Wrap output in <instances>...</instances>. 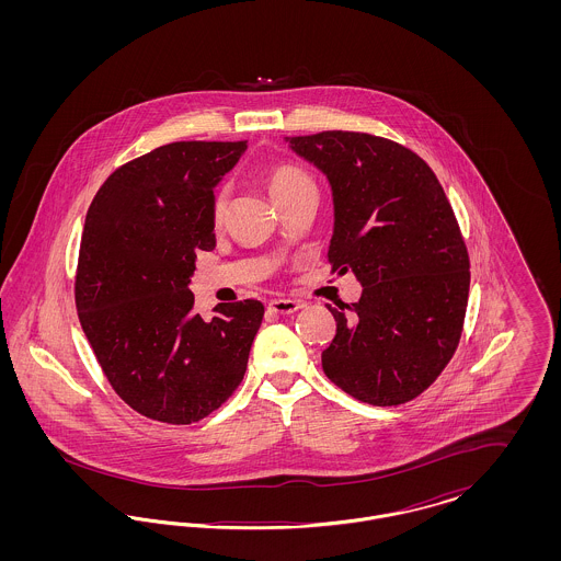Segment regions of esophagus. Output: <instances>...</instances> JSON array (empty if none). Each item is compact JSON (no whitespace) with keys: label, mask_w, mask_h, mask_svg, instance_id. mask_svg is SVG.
Wrapping results in <instances>:
<instances>
[{"label":"esophagus","mask_w":561,"mask_h":561,"mask_svg":"<svg viewBox=\"0 0 561 561\" xmlns=\"http://www.w3.org/2000/svg\"><path fill=\"white\" fill-rule=\"evenodd\" d=\"M300 307H302V302H300V300H293V298H275V300L268 302V311L279 313V316L294 313V311H298Z\"/></svg>","instance_id":"1"}]
</instances>
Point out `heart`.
I'll return each instance as SVG.
<instances>
[{"mask_svg":"<svg viewBox=\"0 0 561 561\" xmlns=\"http://www.w3.org/2000/svg\"><path fill=\"white\" fill-rule=\"evenodd\" d=\"M316 187L313 179L298 165L293 163H282L275 165L267 176V188L273 197V202H282L286 197H290L300 188ZM227 213V188L218 187L214 191L213 202H210V218L214 225H220Z\"/></svg>","mask_w":561,"mask_h":561,"instance_id":"obj_1","label":"heart"}]
</instances>
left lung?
Segmentation results:
<instances>
[{
  "label": "left lung",
  "mask_w": 561,
  "mask_h": 561,
  "mask_svg": "<svg viewBox=\"0 0 561 561\" xmlns=\"http://www.w3.org/2000/svg\"><path fill=\"white\" fill-rule=\"evenodd\" d=\"M288 140L332 185V273L351 268L364 286L357 302L328 305L336 334L323 373L373 405L414 400L453 359L467 313L469 252L453 206L427 161L396 140L343 130Z\"/></svg>",
  "instance_id": "obj_1"
}]
</instances>
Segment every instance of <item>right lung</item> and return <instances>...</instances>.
<instances>
[{
  "label": "right lung",
  "instance_id": "right-lung-1",
  "mask_svg": "<svg viewBox=\"0 0 561 561\" xmlns=\"http://www.w3.org/2000/svg\"><path fill=\"white\" fill-rule=\"evenodd\" d=\"M245 140H179L126 161L96 191L81 233L76 307L113 391L138 414L191 425L233 396L265 307L193 311L197 252L216 245L214 185Z\"/></svg>",
  "mask_w": 561,
  "mask_h": 561
}]
</instances>
